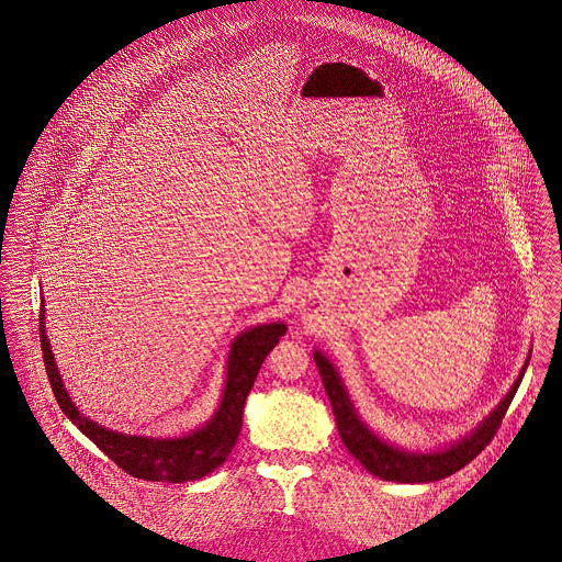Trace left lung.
<instances>
[{"mask_svg":"<svg viewBox=\"0 0 562 562\" xmlns=\"http://www.w3.org/2000/svg\"><path fill=\"white\" fill-rule=\"evenodd\" d=\"M314 361L321 370L322 385H324L326 396L333 406L337 430H339V437H341L344 446L348 448V452L370 474H374L383 481L415 484V482H435L448 479L481 454L482 450L488 446V441L493 439L495 430L499 428L508 404L519 390V383L530 363V355H528L517 381L508 390V394L470 435L461 437L459 441H452L450 446H446L441 450H428V452L406 450V448H401V446L379 437L357 413L355 404L348 396V390H346L337 368L330 363V359L322 350H314Z\"/></svg>","mask_w":562,"mask_h":562,"instance_id":"left-lung-1","label":"left lung"}]
</instances>
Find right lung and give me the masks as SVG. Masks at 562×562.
Returning <instances> with one entry per match:
<instances>
[{"label":"right lung","instance_id":"1","mask_svg":"<svg viewBox=\"0 0 562 562\" xmlns=\"http://www.w3.org/2000/svg\"><path fill=\"white\" fill-rule=\"evenodd\" d=\"M285 330L288 326L283 322L257 324L241 330L232 341L223 398L214 415L201 428H194L192 432L181 437H143L110 430L80 413L69 392L65 390L63 376L54 361L52 344L45 330V303L41 305L43 361L49 385L63 413L121 470L143 481H199L227 461L240 435L246 396L257 379L266 355L279 344Z\"/></svg>","mask_w":562,"mask_h":562}]
</instances>
